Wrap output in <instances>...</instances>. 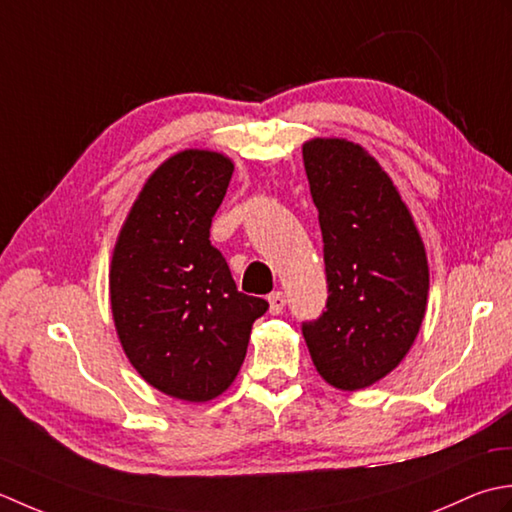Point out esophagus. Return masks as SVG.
Returning <instances> with one entry per match:
<instances>
[{
	"instance_id": "esophagus-1",
	"label": "esophagus",
	"mask_w": 512,
	"mask_h": 512,
	"mask_svg": "<svg viewBox=\"0 0 512 512\" xmlns=\"http://www.w3.org/2000/svg\"><path fill=\"white\" fill-rule=\"evenodd\" d=\"M267 300H269V314H271V316L283 314L285 302H287V298H285L283 291H274V294H269V296H267Z\"/></svg>"
}]
</instances>
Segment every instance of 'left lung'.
Masks as SVG:
<instances>
[{"label":"left lung","instance_id":"8db88e82","mask_svg":"<svg viewBox=\"0 0 512 512\" xmlns=\"http://www.w3.org/2000/svg\"><path fill=\"white\" fill-rule=\"evenodd\" d=\"M318 207L329 298L302 336L331 387L358 391L391 373L422 327L429 263L409 207L358 143L302 145Z\"/></svg>","mask_w":512,"mask_h":512}]
</instances>
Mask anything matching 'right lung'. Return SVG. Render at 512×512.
I'll return each instance as SVG.
<instances>
[{
	"mask_svg": "<svg viewBox=\"0 0 512 512\" xmlns=\"http://www.w3.org/2000/svg\"><path fill=\"white\" fill-rule=\"evenodd\" d=\"M234 163L183 150L145 181L110 265V305L121 347L154 389L185 402L221 395L241 371L267 300L236 289L210 243Z\"/></svg>",
	"mask_w": 512,
	"mask_h": 512,
	"instance_id": "obj_1",
	"label": "right lung"
}]
</instances>
